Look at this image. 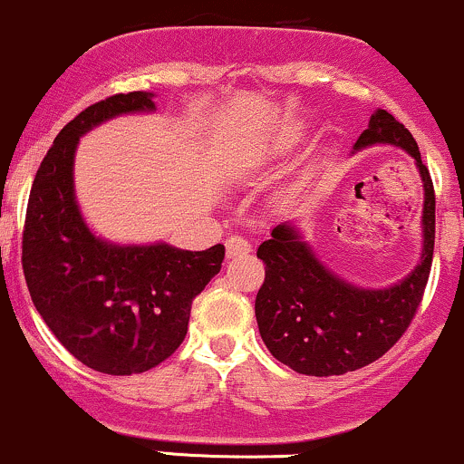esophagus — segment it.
Listing matches in <instances>:
<instances>
[{
	"label": "esophagus",
	"mask_w": 464,
	"mask_h": 464,
	"mask_svg": "<svg viewBox=\"0 0 464 464\" xmlns=\"http://www.w3.org/2000/svg\"><path fill=\"white\" fill-rule=\"evenodd\" d=\"M252 252V245H249L245 238L241 237H230L226 238V256L227 258H243V256H247Z\"/></svg>",
	"instance_id": "esophagus-1"
}]
</instances>
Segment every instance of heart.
I'll use <instances>...</instances> for the list:
<instances>
[{
    "instance_id": "heart-1",
    "label": "heart",
    "mask_w": 464,
    "mask_h": 464,
    "mask_svg": "<svg viewBox=\"0 0 464 464\" xmlns=\"http://www.w3.org/2000/svg\"><path fill=\"white\" fill-rule=\"evenodd\" d=\"M299 139H302V134L295 132V130H288L280 136V140H277V150H291V147H295L299 143Z\"/></svg>"
}]
</instances>
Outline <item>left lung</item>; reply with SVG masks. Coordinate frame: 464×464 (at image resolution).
Returning a JSON list of instances; mask_svg holds the SVG:
<instances>
[{
    "mask_svg": "<svg viewBox=\"0 0 464 464\" xmlns=\"http://www.w3.org/2000/svg\"><path fill=\"white\" fill-rule=\"evenodd\" d=\"M395 145L415 158L423 182V252L393 286L361 288L341 280L314 256L291 223L271 230L258 247L265 282L256 295V321L266 350L304 375H343L382 358L415 317L434 254V187L417 140L393 114L375 111L353 151Z\"/></svg>",
    "mask_w": 464,
    "mask_h": 464,
    "instance_id": "1",
    "label": "left lung"
}]
</instances>
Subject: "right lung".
<instances>
[{
    "label": "right lung",
    "instance_id": "right-lung-1",
    "mask_svg": "<svg viewBox=\"0 0 464 464\" xmlns=\"http://www.w3.org/2000/svg\"><path fill=\"white\" fill-rule=\"evenodd\" d=\"M154 92H119L60 130L38 167L24 227V274L53 336L108 375L150 372L178 350L190 304L221 271L226 247L188 252L167 243L117 245L95 237L73 188L80 136L108 119L151 112Z\"/></svg>",
    "mask_w": 464,
    "mask_h": 464
}]
</instances>
